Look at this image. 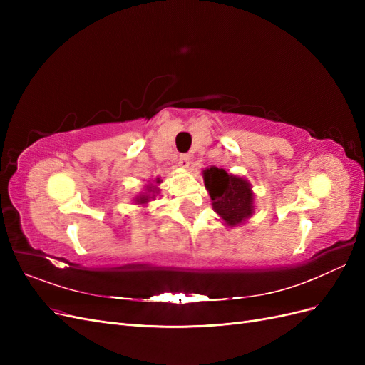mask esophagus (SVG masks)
Wrapping results in <instances>:
<instances>
[{
  "instance_id": "obj_1",
  "label": "esophagus",
  "mask_w": 365,
  "mask_h": 365,
  "mask_svg": "<svg viewBox=\"0 0 365 365\" xmlns=\"http://www.w3.org/2000/svg\"><path fill=\"white\" fill-rule=\"evenodd\" d=\"M178 164L181 165V168L187 169V168H189V165H190V157H189V155H185V153H184V155H181V157H180Z\"/></svg>"
}]
</instances>
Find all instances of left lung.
Returning a JSON list of instances; mask_svg holds the SVG:
<instances>
[{"label":"left lung","mask_w":365,"mask_h":365,"mask_svg":"<svg viewBox=\"0 0 365 365\" xmlns=\"http://www.w3.org/2000/svg\"><path fill=\"white\" fill-rule=\"evenodd\" d=\"M202 175L213 210L222 217L225 225L236 227L252 216L254 193L247 180L215 165L205 169Z\"/></svg>","instance_id":"left-lung-1"}]
</instances>
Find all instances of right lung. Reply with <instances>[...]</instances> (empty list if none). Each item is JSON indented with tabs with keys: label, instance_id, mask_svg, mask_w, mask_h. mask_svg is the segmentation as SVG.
Returning <instances> with one entry per match:
<instances>
[{
	"label": "right lung",
	"instance_id": "right-lung-1",
	"mask_svg": "<svg viewBox=\"0 0 365 365\" xmlns=\"http://www.w3.org/2000/svg\"><path fill=\"white\" fill-rule=\"evenodd\" d=\"M160 182H161V180L157 178L152 184H148L146 189H145V193H140V195L135 197V202L143 205V204H148L149 201H152L153 197H155V196L158 195V192H160V190L157 189V185H155V184H160Z\"/></svg>",
	"mask_w": 365,
	"mask_h": 365
}]
</instances>
